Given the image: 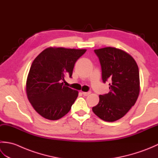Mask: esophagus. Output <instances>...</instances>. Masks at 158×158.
Masks as SVG:
<instances>
[{
  "instance_id": "1",
  "label": "esophagus",
  "mask_w": 158,
  "mask_h": 158,
  "mask_svg": "<svg viewBox=\"0 0 158 158\" xmlns=\"http://www.w3.org/2000/svg\"><path fill=\"white\" fill-rule=\"evenodd\" d=\"M82 94H83V96H88L89 94H91V92H82Z\"/></svg>"
}]
</instances>
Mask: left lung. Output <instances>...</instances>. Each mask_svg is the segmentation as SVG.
I'll list each match as a JSON object with an SVG mask.
<instances>
[{
  "instance_id": "8db88e82",
  "label": "left lung",
  "mask_w": 158,
  "mask_h": 158,
  "mask_svg": "<svg viewBox=\"0 0 158 158\" xmlns=\"http://www.w3.org/2000/svg\"><path fill=\"white\" fill-rule=\"evenodd\" d=\"M104 83L110 80V92L99 96L93 112L105 122L122 118L135 105L140 92L139 67L129 53L111 47L95 49Z\"/></svg>"
}]
</instances>
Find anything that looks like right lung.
Segmentation results:
<instances>
[{"mask_svg": "<svg viewBox=\"0 0 158 158\" xmlns=\"http://www.w3.org/2000/svg\"><path fill=\"white\" fill-rule=\"evenodd\" d=\"M86 49L48 48L32 62L26 80V94L40 115L57 120L69 112L78 91L66 86L64 78L71 77L75 64Z\"/></svg>", "mask_w": 158, "mask_h": 158, "instance_id": "right-lung-1", "label": "right lung"}]
</instances>
